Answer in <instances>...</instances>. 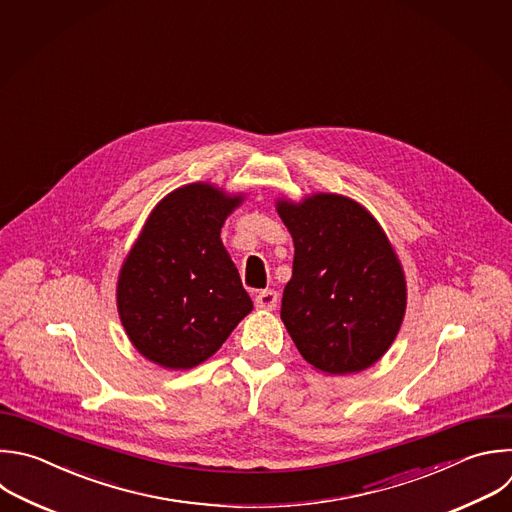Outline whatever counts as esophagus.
<instances>
[{
	"label": "esophagus",
	"mask_w": 512,
	"mask_h": 512,
	"mask_svg": "<svg viewBox=\"0 0 512 512\" xmlns=\"http://www.w3.org/2000/svg\"><path fill=\"white\" fill-rule=\"evenodd\" d=\"M255 307L257 309H263V311H271L277 307V291L273 289H265V291H259L255 295Z\"/></svg>",
	"instance_id": "esophagus-1"
}]
</instances>
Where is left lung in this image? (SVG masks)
<instances>
[{
  "label": "left lung",
  "instance_id": "1",
  "mask_svg": "<svg viewBox=\"0 0 512 512\" xmlns=\"http://www.w3.org/2000/svg\"><path fill=\"white\" fill-rule=\"evenodd\" d=\"M295 245L281 319L313 368L344 376L370 368L392 346L406 311L402 265L356 201L317 193L277 201Z\"/></svg>",
  "mask_w": 512,
  "mask_h": 512
}]
</instances>
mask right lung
I'll return each mask as SVG.
<instances>
[{"label": "right lung", "instance_id": "1", "mask_svg": "<svg viewBox=\"0 0 512 512\" xmlns=\"http://www.w3.org/2000/svg\"><path fill=\"white\" fill-rule=\"evenodd\" d=\"M243 201L207 183L166 195L118 277L120 321L132 346L168 370L211 358L253 309L221 227Z\"/></svg>", "mask_w": 512, "mask_h": 512}]
</instances>
